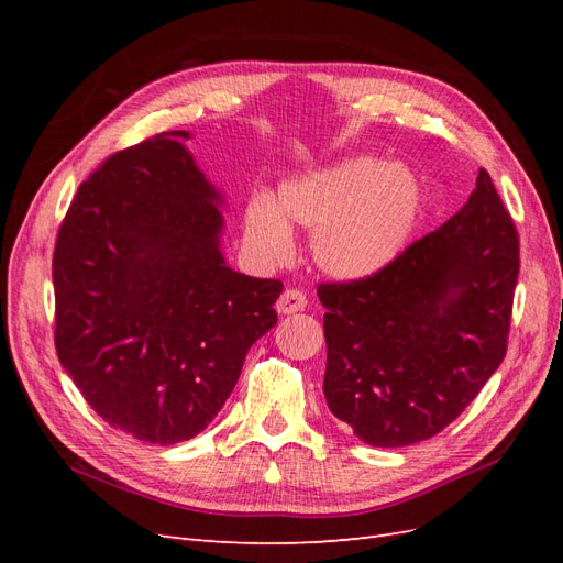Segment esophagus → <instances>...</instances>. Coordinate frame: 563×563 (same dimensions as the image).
<instances>
[{
	"label": "esophagus",
	"mask_w": 563,
	"mask_h": 563,
	"mask_svg": "<svg viewBox=\"0 0 563 563\" xmlns=\"http://www.w3.org/2000/svg\"><path fill=\"white\" fill-rule=\"evenodd\" d=\"M305 308H308V296L298 291V288H286V291L277 300V312L279 314H294V312H300Z\"/></svg>",
	"instance_id": "esophagus-1"
}]
</instances>
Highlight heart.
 <instances>
[{"instance_id":"b5f03b06","label":"heart","mask_w":563,"mask_h":563,"mask_svg":"<svg viewBox=\"0 0 563 563\" xmlns=\"http://www.w3.org/2000/svg\"><path fill=\"white\" fill-rule=\"evenodd\" d=\"M422 201L411 166L356 157L284 183L277 199L253 195L244 209V240L263 258L284 261L294 246L288 225L310 228L321 269L338 279H364L404 251Z\"/></svg>"}]
</instances>
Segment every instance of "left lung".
Returning a JSON list of instances; mask_svg holds the SVG:
<instances>
[{
    "instance_id": "obj_1",
    "label": "left lung",
    "mask_w": 563,
    "mask_h": 563,
    "mask_svg": "<svg viewBox=\"0 0 563 563\" xmlns=\"http://www.w3.org/2000/svg\"><path fill=\"white\" fill-rule=\"evenodd\" d=\"M519 234L479 168L470 201L373 277L323 282V395L371 446L439 434L507 352Z\"/></svg>"
}]
</instances>
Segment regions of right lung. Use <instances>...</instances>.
<instances>
[{
  "mask_svg": "<svg viewBox=\"0 0 563 563\" xmlns=\"http://www.w3.org/2000/svg\"><path fill=\"white\" fill-rule=\"evenodd\" d=\"M185 131L114 152L79 185L54 249L63 368L110 428L178 444L218 416L284 284L218 249V192Z\"/></svg>",
  "mask_w": 563,
  "mask_h": 563,
  "instance_id": "1",
  "label": "right lung"
}]
</instances>
